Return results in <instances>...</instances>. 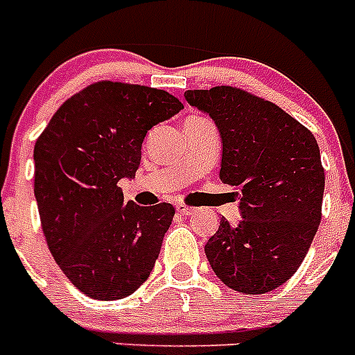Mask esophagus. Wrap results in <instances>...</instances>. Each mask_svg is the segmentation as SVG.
<instances>
[{"label":"esophagus","mask_w":355,"mask_h":355,"mask_svg":"<svg viewBox=\"0 0 355 355\" xmlns=\"http://www.w3.org/2000/svg\"><path fill=\"white\" fill-rule=\"evenodd\" d=\"M175 209H178V213H181V215H190V213L193 211V208H190V206L187 205H178Z\"/></svg>","instance_id":"34e87169"}]
</instances>
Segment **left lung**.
Here are the masks:
<instances>
[{"label":"left lung","instance_id":"left-lung-1","mask_svg":"<svg viewBox=\"0 0 355 355\" xmlns=\"http://www.w3.org/2000/svg\"><path fill=\"white\" fill-rule=\"evenodd\" d=\"M222 139L220 181L240 196L241 218H222L205 247L225 286L272 291L297 272L322 220L325 172L313 133L270 101L236 87L187 90Z\"/></svg>","mask_w":355,"mask_h":355}]
</instances>
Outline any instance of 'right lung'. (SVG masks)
<instances>
[{
    "instance_id": "obj_1",
    "label": "right lung",
    "mask_w": 355,
    "mask_h": 355,
    "mask_svg": "<svg viewBox=\"0 0 355 355\" xmlns=\"http://www.w3.org/2000/svg\"><path fill=\"white\" fill-rule=\"evenodd\" d=\"M183 108L165 90L97 81L56 110L37 139L35 192L53 258L81 293L117 300L139 290L158 259L174 206L124 205L147 131Z\"/></svg>"
}]
</instances>
